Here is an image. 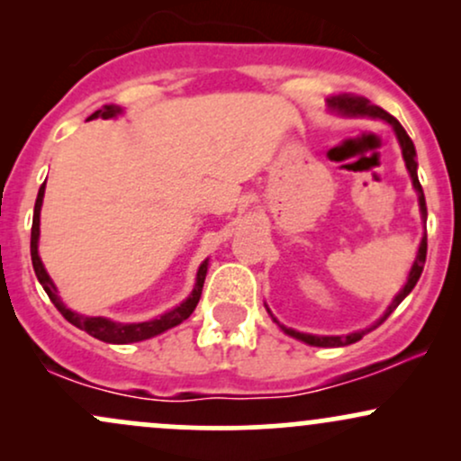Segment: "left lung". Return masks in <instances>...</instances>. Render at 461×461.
Segmentation results:
<instances>
[{
	"mask_svg": "<svg viewBox=\"0 0 461 461\" xmlns=\"http://www.w3.org/2000/svg\"><path fill=\"white\" fill-rule=\"evenodd\" d=\"M327 105H330L331 110H338L340 114L345 116H370V119H382L385 123L393 125L396 139H399V145H401V151H403V160H405V167L407 171H410V177H411V184H414L416 193H418V205H420V214L422 219H427V203H425V193H422V186L420 182H418V173H416V149H414V142H411L410 136H407V131L403 130V125L399 123V121L394 119L393 114L385 113L384 108H379V105H373L368 102L366 97H356V95H338V97H331L327 99ZM425 258H427V236H422L420 240V247H418V253H416V260L411 264L410 268V275H407V282L403 288H401V293L396 294L393 299V303L388 305V310L384 312V316L375 322L373 327H368V330H362V331H353V333H347V336H312V333H301V331H294V330H288V327L279 325L277 319H273L277 322L282 330L288 333V336L297 338V340L305 342V345H312V347H347V345H353V342L362 340L364 336L370 330H375V327H379L382 322L388 319L390 314L396 310V305L403 301L407 294L411 293V288H414L418 279H420V273H422V267H425ZM268 314H271V310H268ZM273 316V314H271Z\"/></svg>",
	"mask_w": 461,
	"mask_h": 461,
	"instance_id": "1",
	"label": "left lung"
}]
</instances>
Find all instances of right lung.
<instances>
[{"label":"right lung","mask_w":461,"mask_h":461,"mask_svg":"<svg viewBox=\"0 0 461 461\" xmlns=\"http://www.w3.org/2000/svg\"><path fill=\"white\" fill-rule=\"evenodd\" d=\"M123 110L119 105H104L102 110L93 113L88 119H113V116L121 114ZM43 197H45V184L39 190V197H36L34 203V219H32V240H30V253H32V267H34L36 277H39L41 285L45 288L47 297L51 299V303L56 305L58 312H60L65 319L76 325L77 330L86 331L88 336L97 338V340L110 342V345H130V342H140L147 340V338L158 336V333L171 330V327L179 325L182 321H186L190 314H193L194 308H197L199 299H201V290H203V282H205V273H208V260L199 267L197 271V284H194L193 293L186 301L176 305L173 310L164 312L162 316L153 321H145V322H114L105 316H86V314H77V312H71L62 303V299L58 297V290L51 277L47 275L43 262H41L39 256V236H41V205H43Z\"/></svg>","instance_id":"obj_1"}]
</instances>
